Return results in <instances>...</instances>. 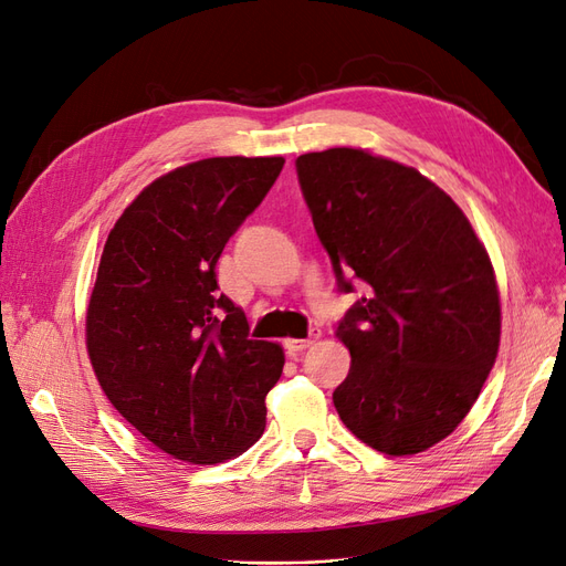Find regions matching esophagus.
<instances>
[{"label":"esophagus","mask_w":566,"mask_h":566,"mask_svg":"<svg viewBox=\"0 0 566 566\" xmlns=\"http://www.w3.org/2000/svg\"><path fill=\"white\" fill-rule=\"evenodd\" d=\"M316 339H318V331H312L306 339H285V352L293 358H297L302 356L304 349H310Z\"/></svg>","instance_id":"34e87169"}]
</instances>
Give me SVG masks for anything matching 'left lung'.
I'll return each instance as SVG.
<instances>
[{
	"label": "left lung",
	"instance_id": "8db88e82",
	"mask_svg": "<svg viewBox=\"0 0 566 566\" xmlns=\"http://www.w3.org/2000/svg\"><path fill=\"white\" fill-rule=\"evenodd\" d=\"M297 179L339 293L352 354L333 403L352 434L387 455L447 439L495 364L501 300L468 217L418 169L361 148L304 153Z\"/></svg>",
	"mask_w": 566,
	"mask_h": 566
}]
</instances>
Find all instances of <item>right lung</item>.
Instances as JSON below:
<instances>
[{"instance_id":"right-lung-1","label":"right lung","mask_w":566,"mask_h":566,"mask_svg":"<svg viewBox=\"0 0 566 566\" xmlns=\"http://www.w3.org/2000/svg\"><path fill=\"white\" fill-rule=\"evenodd\" d=\"M283 165H184L136 196L101 254L87 310L98 385L148 441L193 465L241 455L262 437L264 397L283 373V349L250 339L214 271Z\"/></svg>"}]
</instances>
